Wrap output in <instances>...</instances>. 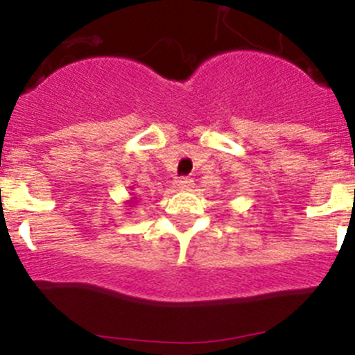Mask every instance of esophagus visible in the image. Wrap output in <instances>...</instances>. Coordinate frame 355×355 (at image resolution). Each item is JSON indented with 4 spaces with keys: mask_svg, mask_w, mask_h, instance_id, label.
I'll list each match as a JSON object with an SVG mask.
<instances>
[{
    "mask_svg": "<svg viewBox=\"0 0 355 355\" xmlns=\"http://www.w3.org/2000/svg\"><path fill=\"white\" fill-rule=\"evenodd\" d=\"M175 187L180 189V191H189V189L192 187V180H191V178L182 177V178H178L177 182H175Z\"/></svg>",
    "mask_w": 355,
    "mask_h": 355,
    "instance_id": "34e87169",
    "label": "esophagus"
}]
</instances>
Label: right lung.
Masks as SVG:
<instances>
[{"label":"right lung","mask_w":355,"mask_h":355,"mask_svg":"<svg viewBox=\"0 0 355 355\" xmlns=\"http://www.w3.org/2000/svg\"><path fill=\"white\" fill-rule=\"evenodd\" d=\"M132 196H134V194H132ZM135 202H137V199H135V198L128 199V204H135Z\"/></svg>","instance_id":"add662e5"}]
</instances>
